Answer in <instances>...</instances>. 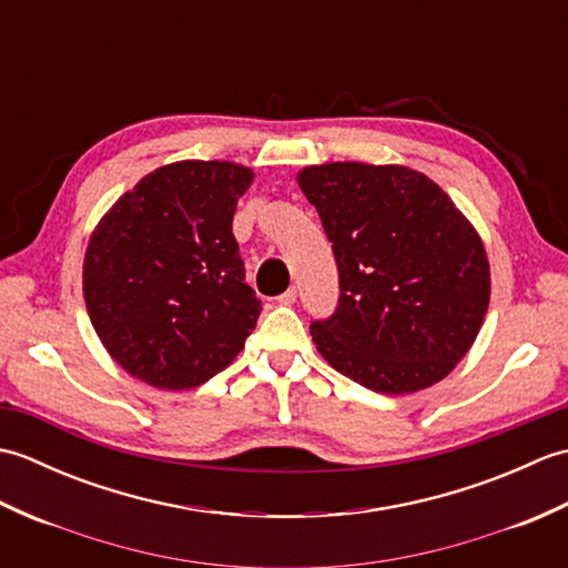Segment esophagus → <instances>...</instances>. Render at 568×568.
Here are the masks:
<instances>
[{"label":"esophagus","instance_id":"obj_1","mask_svg":"<svg viewBox=\"0 0 568 568\" xmlns=\"http://www.w3.org/2000/svg\"><path fill=\"white\" fill-rule=\"evenodd\" d=\"M295 300H297V287L293 285V287H287V291L281 297H277V303H281V305H293Z\"/></svg>","mask_w":568,"mask_h":568}]
</instances>
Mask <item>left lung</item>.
<instances>
[{"instance_id":"8db88e82","label":"left lung","mask_w":568,"mask_h":568,"mask_svg":"<svg viewBox=\"0 0 568 568\" xmlns=\"http://www.w3.org/2000/svg\"><path fill=\"white\" fill-rule=\"evenodd\" d=\"M339 271L310 324L329 366L368 390L415 393L466 356L490 300L486 248L449 195L405 165L327 163L297 175Z\"/></svg>"}]
</instances>
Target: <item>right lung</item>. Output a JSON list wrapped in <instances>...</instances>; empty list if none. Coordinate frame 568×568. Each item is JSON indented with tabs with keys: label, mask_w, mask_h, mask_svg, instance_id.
<instances>
[{
	"label": "right lung",
	"mask_w": 568,
	"mask_h": 568,
	"mask_svg": "<svg viewBox=\"0 0 568 568\" xmlns=\"http://www.w3.org/2000/svg\"><path fill=\"white\" fill-rule=\"evenodd\" d=\"M244 165L180 161L149 173L92 232L82 291L92 327L131 376L163 390L207 383L244 348L261 300L232 232Z\"/></svg>",
	"instance_id": "obj_1"
}]
</instances>
